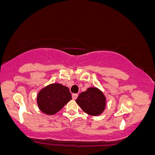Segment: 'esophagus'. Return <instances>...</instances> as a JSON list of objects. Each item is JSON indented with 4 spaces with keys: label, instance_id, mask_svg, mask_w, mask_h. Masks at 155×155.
Wrapping results in <instances>:
<instances>
[{
    "label": "esophagus",
    "instance_id": "34e87169",
    "mask_svg": "<svg viewBox=\"0 0 155 155\" xmlns=\"http://www.w3.org/2000/svg\"><path fill=\"white\" fill-rule=\"evenodd\" d=\"M72 99L73 100H76V99L77 98V97H78V94H75V93H74V94H72Z\"/></svg>",
    "mask_w": 155,
    "mask_h": 155
}]
</instances>
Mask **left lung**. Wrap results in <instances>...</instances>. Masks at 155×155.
<instances>
[{"label": "left lung", "instance_id": "1", "mask_svg": "<svg viewBox=\"0 0 155 155\" xmlns=\"http://www.w3.org/2000/svg\"><path fill=\"white\" fill-rule=\"evenodd\" d=\"M81 108L88 115H99L104 110L106 97L103 92L97 87H89L82 92L76 100Z\"/></svg>", "mask_w": 155, "mask_h": 155}]
</instances>
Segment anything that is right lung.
Listing matches in <instances>:
<instances>
[{"label": "right lung", "instance_id": "add662e5", "mask_svg": "<svg viewBox=\"0 0 155 155\" xmlns=\"http://www.w3.org/2000/svg\"><path fill=\"white\" fill-rule=\"evenodd\" d=\"M71 100L70 90L60 84H52L45 87L37 97L39 108L47 115L56 114Z\"/></svg>", "mask_w": 155, "mask_h": 155}]
</instances>
